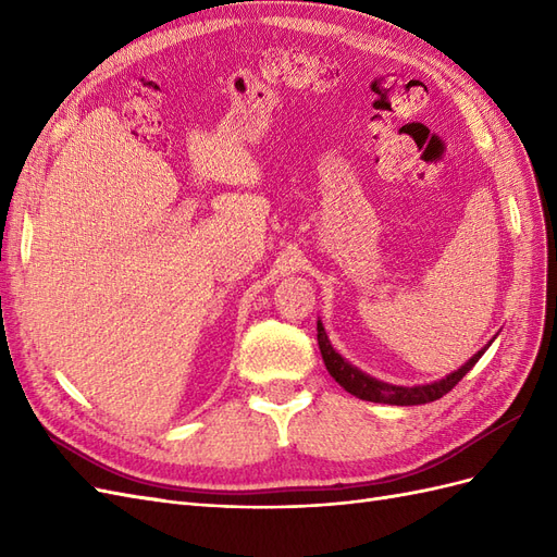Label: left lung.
Instances as JSON below:
<instances>
[{
    "label": "left lung",
    "mask_w": 557,
    "mask_h": 557,
    "mask_svg": "<svg viewBox=\"0 0 557 557\" xmlns=\"http://www.w3.org/2000/svg\"><path fill=\"white\" fill-rule=\"evenodd\" d=\"M318 346H320V356H323V362L327 367V372L350 395H356V397L367 399V401H376V404H397V407H411V404L434 401V399L444 397L448 391H453V387L462 381V376L469 372V369L479 362V358L483 356L485 348L491 346V344H487L485 348H481L474 358H471L469 362H465L458 369V372H453V374H448L446 379L436 381V383L416 385V387L381 383V381H376L372 376L362 374L360 369H356L352 364H348L339 356V352L332 348L327 334L323 330V323H320V320H318Z\"/></svg>",
    "instance_id": "1"
}]
</instances>
